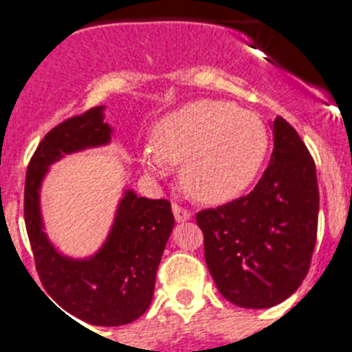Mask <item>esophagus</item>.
<instances>
[{"label": "esophagus", "mask_w": 352, "mask_h": 352, "mask_svg": "<svg viewBox=\"0 0 352 352\" xmlns=\"http://www.w3.org/2000/svg\"><path fill=\"white\" fill-rule=\"evenodd\" d=\"M173 213L176 222H186V220L192 219V213L186 208L179 206V204H173Z\"/></svg>", "instance_id": "esophagus-1"}]
</instances>
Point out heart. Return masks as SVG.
I'll return each mask as SVG.
<instances>
[{"instance_id": "b5f03b06", "label": "heart", "mask_w": 352, "mask_h": 352, "mask_svg": "<svg viewBox=\"0 0 352 352\" xmlns=\"http://www.w3.org/2000/svg\"><path fill=\"white\" fill-rule=\"evenodd\" d=\"M268 148V130L259 116L231 102L195 100L158 121L141 164L166 178L183 162L186 188L204 203H223L252 185Z\"/></svg>"}]
</instances>
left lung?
Masks as SVG:
<instances>
[{"mask_svg":"<svg viewBox=\"0 0 352 352\" xmlns=\"http://www.w3.org/2000/svg\"><path fill=\"white\" fill-rule=\"evenodd\" d=\"M272 129V160L256 188L195 217L214 284L243 309H270L287 300L309 273L316 247V164L284 118L276 116Z\"/></svg>","mask_w":352,"mask_h":352,"instance_id":"8db88e82","label":"left lung"}]
</instances>
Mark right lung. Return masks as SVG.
Wrapping results in <instances>:
<instances>
[{
	"label": "right lung",
	"mask_w": 352,
	"mask_h": 352,
	"mask_svg": "<svg viewBox=\"0 0 352 352\" xmlns=\"http://www.w3.org/2000/svg\"><path fill=\"white\" fill-rule=\"evenodd\" d=\"M111 133L102 105L61 121L40 141L24 185V222L43 287L58 309L95 326L129 324L148 310L158 264L174 227L167 199L138 197L126 190L113 229L95 256L72 259L52 247L40 214L43 176L63 155L107 144Z\"/></svg>",
	"instance_id": "1"
}]
</instances>
